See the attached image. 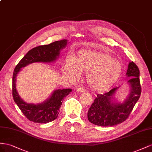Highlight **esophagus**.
<instances>
[{
  "mask_svg": "<svg viewBox=\"0 0 152 152\" xmlns=\"http://www.w3.org/2000/svg\"><path fill=\"white\" fill-rule=\"evenodd\" d=\"M76 91L77 92H78V93H82V92H86V90L85 88H83L81 87V86H78V87L76 88Z\"/></svg>",
  "mask_w": 152,
  "mask_h": 152,
  "instance_id": "1",
  "label": "esophagus"
}]
</instances>
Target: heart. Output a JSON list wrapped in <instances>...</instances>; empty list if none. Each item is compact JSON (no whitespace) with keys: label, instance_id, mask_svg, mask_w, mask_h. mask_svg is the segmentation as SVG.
<instances>
[{"label":"heart","instance_id":"heart-1","mask_svg":"<svg viewBox=\"0 0 152 152\" xmlns=\"http://www.w3.org/2000/svg\"><path fill=\"white\" fill-rule=\"evenodd\" d=\"M121 63L109 54L101 51H80L72 60L67 59L64 73L72 80L78 79L81 72H86V81L95 92L109 90L118 80L122 74Z\"/></svg>","mask_w":152,"mask_h":152}]
</instances>
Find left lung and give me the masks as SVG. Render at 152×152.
I'll return each mask as SVG.
<instances>
[{"instance_id": "8db88e82", "label": "left lung", "mask_w": 152, "mask_h": 152, "mask_svg": "<svg viewBox=\"0 0 152 152\" xmlns=\"http://www.w3.org/2000/svg\"><path fill=\"white\" fill-rule=\"evenodd\" d=\"M126 76L130 92L123 102L115 101V95L119 87H116L104 94H97L88 111L89 122L102 127H110L122 123L132 111L141 93L140 70L133 62H129Z\"/></svg>"}]
</instances>
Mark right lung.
<instances>
[{
  "label": "right lung",
  "instance_id": "obj_1",
  "mask_svg": "<svg viewBox=\"0 0 152 152\" xmlns=\"http://www.w3.org/2000/svg\"><path fill=\"white\" fill-rule=\"evenodd\" d=\"M68 41L64 39L49 45L39 46L28 51L16 66L12 76V97L23 114L31 122L46 124L55 120L59 113V109L64 99L69 94L71 88L55 90L51 96L42 103L31 104L25 102L17 92L16 76L21 69L34 62L51 63L58 58L60 50L67 45Z\"/></svg>",
  "mask_w": 152,
  "mask_h": 152
}]
</instances>
